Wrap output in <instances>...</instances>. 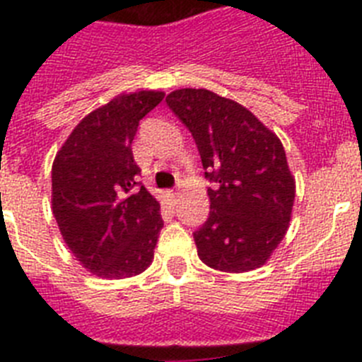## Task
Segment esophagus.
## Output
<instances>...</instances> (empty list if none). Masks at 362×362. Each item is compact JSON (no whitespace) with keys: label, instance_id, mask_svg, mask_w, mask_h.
I'll return each mask as SVG.
<instances>
[{"label":"esophagus","instance_id":"esophagus-1","mask_svg":"<svg viewBox=\"0 0 362 362\" xmlns=\"http://www.w3.org/2000/svg\"><path fill=\"white\" fill-rule=\"evenodd\" d=\"M168 196H170L172 201H175V199H179V196H181V194H179V192H170Z\"/></svg>","mask_w":362,"mask_h":362}]
</instances>
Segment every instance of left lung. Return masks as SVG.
Masks as SVG:
<instances>
[{
	"instance_id": "8db88e82",
	"label": "left lung",
	"mask_w": 362,
	"mask_h": 362,
	"mask_svg": "<svg viewBox=\"0 0 362 362\" xmlns=\"http://www.w3.org/2000/svg\"><path fill=\"white\" fill-rule=\"evenodd\" d=\"M166 103L187 124L201 153L210 216L194 233L206 267L243 274L267 264L292 219L296 177L276 132L233 99L179 88Z\"/></svg>"
}]
</instances>
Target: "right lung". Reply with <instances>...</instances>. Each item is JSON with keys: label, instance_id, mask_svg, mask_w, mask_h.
<instances>
[{"label": "right lung", "instance_id": "1", "mask_svg": "<svg viewBox=\"0 0 362 362\" xmlns=\"http://www.w3.org/2000/svg\"><path fill=\"white\" fill-rule=\"evenodd\" d=\"M161 90L119 94L86 114L52 163V214L69 250L92 276H139L153 261L163 228L159 201L137 188L132 156L139 121Z\"/></svg>", "mask_w": 362, "mask_h": 362}]
</instances>
